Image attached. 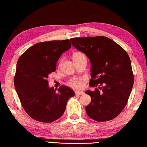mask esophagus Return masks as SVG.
I'll return each instance as SVG.
<instances>
[{
	"label": "esophagus",
	"instance_id": "34e87169",
	"mask_svg": "<svg viewBox=\"0 0 147 147\" xmlns=\"http://www.w3.org/2000/svg\"><path fill=\"white\" fill-rule=\"evenodd\" d=\"M75 94H76V95H83L85 93H84V92H82V91L76 90V91H75Z\"/></svg>",
	"mask_w": 147,
	"mask_h": 147
}]
</instances>
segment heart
<instances>
[{
    "instance_id": "b5f03b06",
    "label": "heart",
    "mask_w": 147,
    "mask_h": 147,
    "mask_svg": "<svg viewBox=\"0 0 147 147\" xmlns=\"http://www.w3.org/2000/svg\"><path fill=\"white\" fill-rule=\"evenodd\" d=\"M84 57H86L85 54L80 51L74 53L73 55L74 60L79 59ZM69 84L74 88H81L84 86V79L82 78H74L69 80Z\"/></svg>"
}]
</instances>
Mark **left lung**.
<instances>
[{
    "mask_svg": "<svg viewBox=\"0 0 147 147\" xmlns=\"http://www.w3.org/2000/svg\"><path fill=\"white\" fill-rule=\"evenodd\" d=\"M74 47L85 53L91 64L90 86L86 90L91 102L85 107L88 117L98 122L109 121L117 117L128 102L134 85L130 59L126 51L110 38H74Z\"/></svg>",
    "mask_w": 147,
    "mask_h": 147,
    "instance_id": "obj_1",
    "label": "left lung"
}]
</instances>
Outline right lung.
I'll list each match as a JSON object with an SVG mask.
<instances>
[{
    "instance_id": "right-lung-1",
    "label": "right lung",
    "mask_w": 147,
    "mask_h": 147,
    "mask_svg": "<svg viewBox=\"0 0 147 147\" xmlns=\"http://www.w3.org/2000/svg\"><path fill=\"white\" fill-rule=\"evenodd\" d=\"M71 44L69 40L40 42L26 50L17 62L14 86L23 109L36 121L53 122L64 114L75 93L62 85L56 91L48 85V76L56 70L58 60Z\"/></svg>"
}]
</instances>
